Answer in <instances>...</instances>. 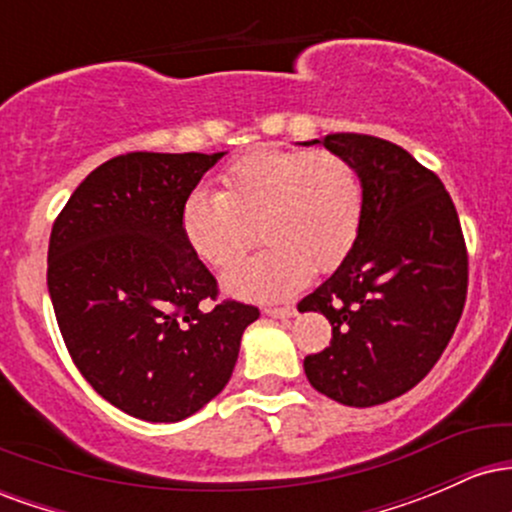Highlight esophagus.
<instances>
[{
  "mask_svg": "<svg viewBox=\"0 0 512 512\" xmlns=\"http://www.w3.org/2000/svg\"><path fill=\"white\" fill-rule=\"evenodd\" d=\"M264 313L272 317H293L296 315V308L293 305H279V308H264Z\"/></svg>",
  "mask_w": 512,
  "mask_h": 512,
  "instance_id": "34e87169",
  "label": "esophagus"
}]
</instances>
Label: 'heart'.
<instances>
[{"label": "heart", "mask_w": 512, "mask_h": 512, "mask_svg": "<svg viewBox=\"0 0 512 512\" xmlns=\"http://www.w3.org/2000/svg\"><path fill=\"white\" fill-rule=\"evenodd\" d=\"M366 190L358 168L334 151L257 149L221 173V192L197 187L180 211L182 238L202 262L228 269L255 243L264 248L226 274L233 293L279 298L308 274L346 260L361 233Z\"/></svg>", "instance_id": "obj_1"}]
</instances>
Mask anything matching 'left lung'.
I'll list each match as a JSON object with an SVG mask.
<instances>
[{"instance_id":"left-lung-1","label":"left lung","mask_w":512,"mask_h":512,"mask_svg":"<svg viewBox=\"0 0 512 512\" xmlns=\"http://www.w3.org/2000/svg\"><path fill=\"white\" fill-rule=\"evenodd\" d=\"M322 146L358 168L366 209L346 260L298 303L332 325L303 368L334 402L375 407L419 385L448 346L467 301V245L445 185L402 146L354 132Z\"/></svg>"}]
</instances>
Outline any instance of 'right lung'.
I'll list each match as a JSON object with an SVG mask.
<instances>
[{"instance_id":"obj_1","label":"right lung","mask_w":512,"mask_h":512,"mask_svg":"<svg viewBox=\"0 0 512 512\" xmlns=\"http://www.w3.org/2000/svg\"><path fill=\"white\" fill-rule=\"evenodd\" d=\"M221 156H115L52 223L48 291L69 356L137 419H187L219 395L260 317L255 305L219 301L214 274L182 238V204Z\"/></svg>"}]
</instances>
